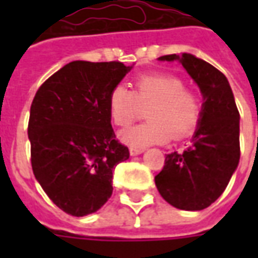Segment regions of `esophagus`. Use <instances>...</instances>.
Returning <instances> with one entry per match:
<instances>
[{"mask_svg":"<svg viewBox=\"0 0 258 258\" xmlns=\"http://www.w3.org/2000/svg\"><path fill=\"white\" fill-rule=\"evenodd\" d=\"M142 152H144V149H141V148H135V146H131V148H130V155H131V156L141 155Z\"/></svg>","mask_w":258,"mask_h":258,"instance_id":"1","label":"esophagus"}]
</instances>
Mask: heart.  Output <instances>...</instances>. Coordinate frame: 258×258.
I'll use <instances>...</instances> for the list:
<instances>
[{
	"label": "heart",
	"instance_id": "heart-1",
	"mask_svg": "<svg viewBox=\"0 0 258 258\" xmlns=\"http://www.w3.org/2000/svg\"><path fill=\"white\" fill-rule=\"evenodd\" d=\"M112 123L125 128L146 109L148 121L121 134L130 146L145 148L189 137L202 118V99L184 80L171 73H148L134 81L133 91L123 85L112 88L107 99Z\"/></svg>",
	"mask_w": 258,
	"mask_h": 258
}]
</instances>
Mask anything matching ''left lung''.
<instances>
[{"label": "left lung", "instance_id": "obj_1", "mask_svg": "<svg viewBox=\"0 0 258 258\" xmlns=\"http://www.w3.org/2000/svg\"><path fill=\"white\" fill-rule=\"evenodd\" d=\"M160 60H179L199 85L203 110L192 144L182 153L173 152L155 177L157 190L181 210H203L227 188L240 157L239 110L227 77L203 59L182 53Z\"/></svg>", "mask_w": 258, "mask_h": 258}]
</instances>
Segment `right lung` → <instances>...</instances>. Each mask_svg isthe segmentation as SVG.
Wrapping results in <instances>:
<instances>
[{"label": "right lung", "mask_w": 258, "mask_h": 258, "mask_svg": "<svg viewBox=\"0 0 258 258\" xmlns=\"http://www.w3.org/2000/svg\"><path fill=\"white\" fill-rule=\"evenodd\" d=\"M131 68L74 60L53 73L30 107L31 167L48 198L70 216L95 213L112 196L113 170L127 160L107 99Z\"/></svg>", "instance_id": "obj_1"}]
</instances>
